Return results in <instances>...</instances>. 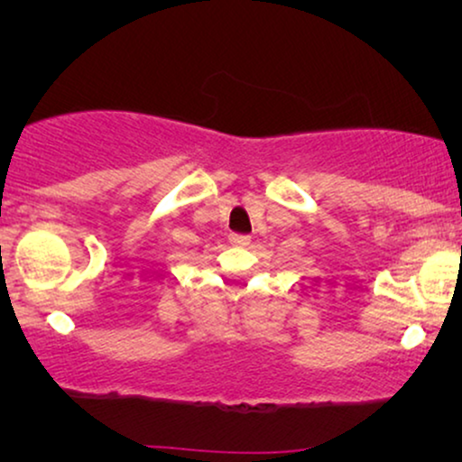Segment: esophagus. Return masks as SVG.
I'll use <instances>...</instances> for the list:
<instances>
[{"label":"esophagus","instance_id":"esophagus-1","mask_svg":"<svg viewBox=\"0 0 462 462\" xmlns=\"http://www.w3.org/2000/svg\"><path fill=\"white\" fill-rule=\"evenodd\" d=\"M229 242L233 245H237V248H244V245L250 244V237L248 236H237V233H233V236H229Z\"/></svg>","mask_w":462,"mask_h":462}]
</instances>
